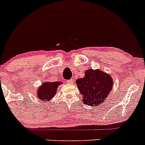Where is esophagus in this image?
Masks as SVG:
<instances>
[{
  "label": "esophagus",
  "instance_id": "1",
  "mask_svg": "<svg viewBox=\"0 0 145 145\" xmlns=\"http://www.w3.org/2000/svg\"><path fill=\"white\" fill-rule=\"evenodd\" d=\"M67 83L69 84H72L73 83L72 79H69V80H67Z\"/></svg>",
  "mask_w": 145,
  "mask_h": 145
}]
</instances>
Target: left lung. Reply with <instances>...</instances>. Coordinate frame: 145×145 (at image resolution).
Here are the masks:
<instances>
[{"instance_id":"left-lung-1","label":"left lung","mask_w":145,"mask_h":145,"mask_svg":"<svg viewBox=\"0 0 145 145\" xmlns=\"http://www.w3.org/2000/svg\"><path fill=\"white\" fill-rule=\"evenodd\" d=\"M78 89L82 94L84 103L98 106L108 98L112 89L113 81L109 74L99 69L86 70L84 77L76 81Z\"/></svg>"}]
</instances>
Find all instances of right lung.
<instances>
[{"instance_id": "obj_1", "label": "right lung", "mask_w": 145, "mask_h": 145, "mask_svg": "<svg viewBox=\"0 0 145 145\" xmlns=\"http://www.w3.org/2000/svg\"><path fill=\"white\" fill-rule=\"evenodd\" d=\"M61 84L62 83L59 81L43 83L37 91V98L40 101H42V103L50 101L56 94L57 87Z\"/></svg>"}]
</instances>
